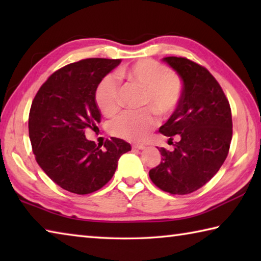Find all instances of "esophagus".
I'll return each instance as SVG.
<instances>
[{"mask_svg":"<svg viewBox=\"0 0 261 261\" xmlns=\"http://www.w3.org/2000/svg\"><path fill=\"white\" fill-rule=\"evenodd\" d=\"M132 148H134V149H144L145 148V145H143V144H135V145H132Z\"/></svg>","mask_w":261,"mask_h":261,"instance_id":"1","label":"esophagus"}]
</instances>
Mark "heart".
Here are the masks:
<instances>
[{
	"mask_svg": "<svg viewBox=\"0 0 261 261\" xmlns=\"http://www.w3.org/2000/svg\"><path fill=\"white\" fill-rule=\"evenodd\" d=\"M120 76L144 87L141 105L148 106L159 116L167 117L178 107L182 99L183 84L180 78L167 65L154 60H140L120 71ZM94 99L99 109L112 116L120 109L118 82L112 74L103 77L98 84ZM156 118L151 109L125 112L110 122L109 132L118 138L139 141L146 138L155 125Z\"/></svg>",
	"mask_w": 261,
	"mask_h": 261,
	"instance_id": "obj_1",
	"label": "heart"
}]
</instances>
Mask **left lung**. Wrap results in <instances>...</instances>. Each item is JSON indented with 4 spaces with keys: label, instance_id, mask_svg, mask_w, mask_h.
<instances>
[{
    "label": "left lung",
    "instance_id": "left-lung-1",
    "mask_svg": "<svg viewBox=\"0 0 261 261\" xmlns=\"http://www.w3.org/2000/svg\"><path fill=\"white\" fill-rule=\"evenodd\" d=\"M163 62L178 73L183 92L178 107L159 129L174 149H159L161 162L149 170V178L163 191L188 194L208 182L226 160L232 137L231 109L206 68L185 57L169 56ZM174 135L179 138L175 144Z\"/></svg>",
    "mask_w": 261,
    "mask_h": 261
}]
</instances>
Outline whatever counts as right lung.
Masks as SVG:
<instances>
[{"instance_id":"1","label":"right lung","mask_w":261,"mask_h":261,"mask_svg":"<svg viewBox=\"0 0 261 261\" xmlns=\"http://www.w3.org/2000/svg\"><path fill=\"white\" fill-rule=\"evenodd\" d=\"M121 60L86 59L57 70L34 96L29 135L38 165L69 192L87 194L107 184L129 143L112 137L103 148L86 139L85 130L100 123L94 94L101 79ZM102 146V145H101Z\"/></svg>"}]
</instances>
